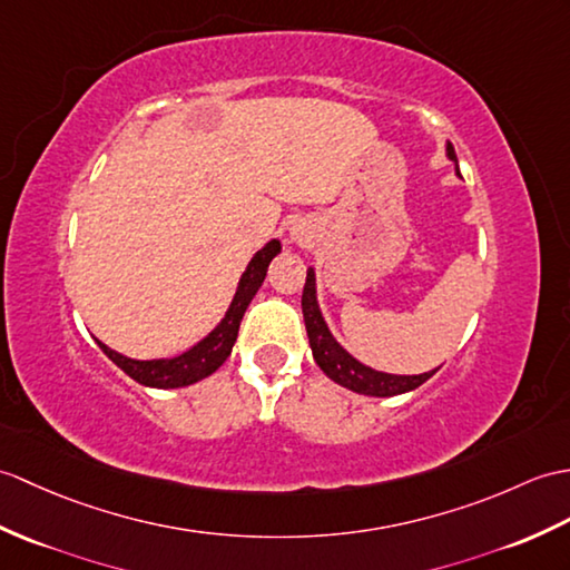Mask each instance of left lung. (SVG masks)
<instances>
[{"mask_svg": "<svg viewBox=\"0 0 570 570\" xmlns=\"http://www.w3.org/2000/svg\"><path fill=\"white\" fill-rule=\"evenodd\" d=\"M446 157L456 163L454 148L449 142H446ZM456 175H459V167H456ZM301 308H303V321H306V333H308L315 364L323 368L325 376H330L335 383H340V386H345L354 393L376 395V399H389V395L407 393V391L422 386V383H425L430 376L440 372V366H436V368H432V372L417 374V376H399V374L376 372V368L356 362L354 356L345 347H342L340 342L333 337V333L327 330L321 306H317L313 269H308V274H306V286H303Z\"/></svg>", "mask_w": 570, "mask_h": 570, "instance_id": "obj_1", "label": "left lung"}]
</instances>
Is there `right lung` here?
Masks as SVG:
<instances>
[{
	"label": "right lung",
	"instance_id": "right-lung-1",
	"mask_svg": "<svg viewBox=\"0 0 570 570\" xmlns=\"http://www.w3.org/2000/svg\"><path fill=\"white\" fill-rule=\"evenodd\" d=\"M279 253H282V243L269 240L253 259H249L247 269L240 276V284H237L235 296L230 301V308L225 311V317L202 342H196L191 350L171 356V360L142 362V360H130V356L109 350L99 340L97 345L118 368H121V372H126L134 381L142 383V386H150V389L191 386V383L214 374L216 368L230 356L237 340V330H240V321L249 306V301L255 298L264 276H267L269 262Z\"/></svg>",
	"mask_w": 570,
	"mask_h": 570
}]
</instances>
